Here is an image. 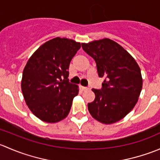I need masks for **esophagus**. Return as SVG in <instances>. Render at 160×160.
<instances>
[{
  "mask_svg": "<svg viewBox=\"0 0 160 160\" xmlns=\"http://www.w3.org/2000/svg\"><path fill=\"white\" fill-rule=\"evenodd\" d=\"M80 88H81V90H88V88H86V87H83V86H81V87H80Z\"/></svg>",
  "mask_w": 160,
  "mask_h": 160,
  "instance_id": "obj_1",
  "label": "esophagus"
}]
</instances>
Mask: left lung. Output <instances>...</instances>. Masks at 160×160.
Segmentation results:
<instances>
[{"label":"left lung","instance_id":"obj_1","mask_svg":"<svg viewBox=\"0 0 160 160\" xmlns=\"http://www.w3.org/2000/svg\"><path fill=\"white\" fill-rule=\"evenodd\" d=\"M82 48L96 62L98 76L105 78L101 90L92 89L95 99L88 104L90 114L103 124L115 123L138 101L142 88L141 70L126 50L109 38L82 43Z\"/></svg>","mask_w":160,"mask_h":160}]
</instances>
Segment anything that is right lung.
<instances>
[{
    "instance_id": "right-lung-1",
    "label": "right lung",
    "mask_w": 160,
    "mask_h": 160,
    "mask_svg": "<svg viewBox=\"0 0 160 160\" xmlns=\"http://www.w3.org/2000/svg\"><path fill=\"white\" fill-rule=\"evenodd\" d=\"M80 47V42L57 37L42 45L27 62L22 91L28 108L40 120L56 123L70 113L79 87L68 81V70Z\"/></svg>"
}]
</instances>
